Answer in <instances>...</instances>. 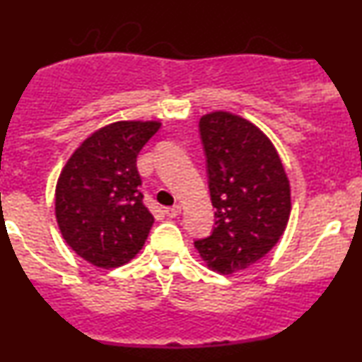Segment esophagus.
I'll list each match as a JSON object with an SVG mask.
<instances>
[{
    "instance_id": "obj_1",
    "label": "esophagus",
    "mask_w": 362,
    "mask_h": 362,
    "mask_svg": "<svg viewBox=\"0 0 362 362\" xmlns=\"http://www.w3.org/2000/svg\"><path fill=\"white\" fill-rule=\"evenodd\" d=\"M180 211H182V207L178 204L172 206V207H165V214H167L168 218H177V216L180 214Z\"/></svg>"
}]
</instances>
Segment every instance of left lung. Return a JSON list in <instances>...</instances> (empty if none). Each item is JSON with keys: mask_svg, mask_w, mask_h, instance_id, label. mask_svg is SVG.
Wrapping results in <instances>:
<instances>
[{"mask_svg": "<svg viewBox=\"0 0 362 362\" xmlns=\"http://www.w3.org/2000/svg\"><path fill=\"white\" fill-rule=\"evenodd\" d=\"M214 228L194 245L209 269L233 274L272 250L291 213L289 180L276 148L252 122L213 112L199 122Z\"/></svg>", "mask_w": 362, "mask_h": 362, "instance_id": "obj_1", "label": "left lung"}]
</instances>
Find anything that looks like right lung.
<instances>
[{"label": "right lung", "mask_w": 362, "mask_h": 362, "mask_svg": "<svg viewBox=\"0 0 362 362\" xmlns=\"http://www.w3.org/2000/svg\"><path fill=\"white\" fill-rule=\"evenodd\" d=\"M160 126L122 120L98 129L62 168L56 185L61 235L97 267L126 264L146 242L155 218L143 202L136 160Z\"/></svg>", "instance_id": "add662e5"}]
</instances>
